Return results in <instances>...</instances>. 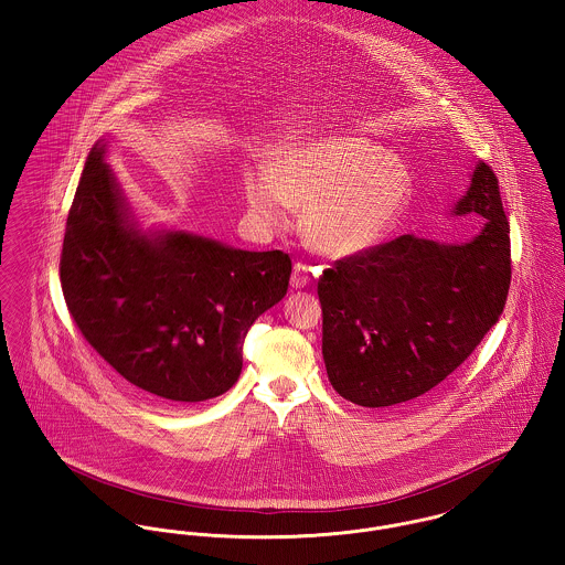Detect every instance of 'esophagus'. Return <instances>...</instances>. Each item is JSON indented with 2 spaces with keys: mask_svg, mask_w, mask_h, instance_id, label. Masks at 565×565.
I'll use <instances>...</instances> for the list:
<instances>
[{
  "mask_svg": "<svg viewBox=\"0 0 565 565\" xmlns=\"http://www.w3.org/2000/svg\"><path fill=\"white\" fill-rule=\"evenodd\" d=\"M313 278V269L305 263H296L294 271H291V287L294 289H305Z\"/></svg>",
  "mask_w": 565,
  "mask_h": 565,
  "instance_id": "esophagus-1",
  "label": "esophagus"
}]
</instances>
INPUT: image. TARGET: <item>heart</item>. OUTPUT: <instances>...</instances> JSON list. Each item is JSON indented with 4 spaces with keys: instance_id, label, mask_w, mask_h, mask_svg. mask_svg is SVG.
<instances>
[{
    "instance_id": "b5f03b06",
    "label": "heart",
    "mask_w": 565,
    "mask_h": 565,
    "mask_svg": "<svg viewBox=\"0 0 565 565\" xmlns=\"http://www.w3.org/2000/svg\"><path fill=\"white\" fill-rule=\"evenodd\" d=\"M413 198L406 162L361 135H320L280 148L267 167L243 173V200L265 226L305 206L302 235L330 258H352L385 242Z\"/></svg>"
}]
</instances>
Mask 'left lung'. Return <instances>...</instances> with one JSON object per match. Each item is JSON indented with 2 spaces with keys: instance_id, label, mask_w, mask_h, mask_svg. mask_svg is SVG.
Returning <instances> with one entry per match:
<instances>
[{
  "instance_id": "8db88e82",
  "label": "left lung",
  "mask_w": 565,
  "mask_h": 565,
  "mask_svg": "<svg viewBox=\"0 0 565 565\" xmlns=\"http://www.w3.org/2000/svg\"><path fill=\"white\" fill-rule=\"evenodd\" d=\"M483 217L466 243L403 235L337 260L318 282L328 381L359 406L413 401L452 374L498 322L511 282L509 222L483 161L450 215Z\"/></svg>"
}]
</instances>
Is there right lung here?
Returning a JSON list of instances; mask_svg holds the SVG:
<instances>
[{"instance_id":"add662e5","label":"right lung","mask_w":565,"mask_h":565,"mask_svg":"<svg viewBox=\"0 0 565 565\" xmlns=\"http://www.w3.org/2000/svg\"><path fill=\"white\" fill-rule=\"evenodd\" d=\"M291 258L175 228H143L99 139L67 217L61 285L84 339L139 392L169 403L226 394L249 326L289 287Z\"/></svg>"}]
</instances>
